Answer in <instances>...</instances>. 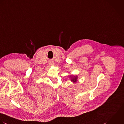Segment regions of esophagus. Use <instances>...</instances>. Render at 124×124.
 I'll list each match as a JSON object with an SVG mask.
<instances>
[{"label":"esophagus","mask_w":124,"mask_h":124,"mask_svg":"<svg viewBox=\"0 0 124 124\" xmlns=\"http://www.w3.org/2000/svg\"><path fill=\"white\" fill-rule=\"evenodd\" d=\"M50 65H54V64L53 63H50Z\"/></svg>","instance_id":"esophagus-1"}]
</instances>
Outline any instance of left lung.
<instances>
[{"label":"left lung","instance_id":"8db88e82","mask_svg":"<svg viewBox=\"0 0 124 124\" xmlns=\"http://www.w3.org/2000/svg\"><path fill=\"white\" fill-rule=\"evenodd\" d=\"M77 76H76V77L74 76V77H71V80L73 82H76L77 81Z\"/></svg>","mask_w":124,"mask_h":124}]
</instances>
